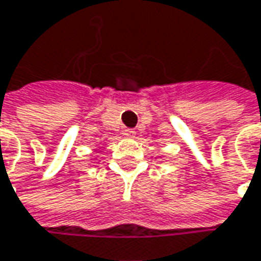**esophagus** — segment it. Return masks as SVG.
I'll use <instances>...</instances> for the list:
<instances>
[{"instance_id": "1", "label": "esophagus", "mask_w": 261, "mask_h": 261, "mask_svg": "<svg viewBox=\"0 0 261 261\" xmlns=\"http://www.w3.org/2000/svg\"><path fill=\"white\" fill-rule=\"evenodd\" d=\"M124 134H125V137H128V139H133V137H136V131L131 130V128H128V130L124 131Z\"/></svg>"}]
</instances>
